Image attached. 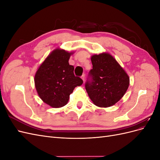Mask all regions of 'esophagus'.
Here are the masks:
<instances>
[{"mask_svg":"<svg viewBox=\"0 0 160 160\" xmlns=\"http://www.w3.org/2000/svg\"><path fill=\"white\" fill-rule=\"evenodd\" d=\"M81 79H82V80H83V81H85V74H83V75L81 76Z\"/></svg>","mask_w":160,"mask_h":160,"instance_id":"1","label":"esophagus"}]
</instances>
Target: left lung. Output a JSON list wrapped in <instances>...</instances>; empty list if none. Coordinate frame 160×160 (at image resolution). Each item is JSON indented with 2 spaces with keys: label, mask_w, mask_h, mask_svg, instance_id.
<instances>
[{
  "label": "left lung",
  "mask_w": 160,
  "mask_h": 160,
  "mask_svg": "<svg viewBox=\"0 0 160 160\" xmlns=\"http://www.w3.org/2000/svg\"><path fill=\"white\" fill-rule=\"evenodd\" d=\"M93 69L89 75L91 81L85 83V89L94 105L109 108L122 99L129 88V77L115 58L109 52L93 55Z\"/></svg>",
  "instance_id": "8db88e82"
}]
</instances>
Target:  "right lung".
I'll list each match as a JSON object with an SVG mask.
<instances>
[{"label":"right lung","instance_id":"1","mask_svg":"<svg viewBox=\"0 0 160 160\" xmlns=\"http://www.w3.org/2000/svg\"><path fill=\"white\" fill-rule=\"evenodd\" d=\"M74 52L57 48L47 57L35 75V85L43 102L53 108L67 105L69 95L83 81L74 75V67L69 63Z\"/></svg>","mask_w":160,"mask_h":160}]
</instances>
